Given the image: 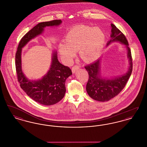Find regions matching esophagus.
I'll return each mask as SVG.
<instances>
[{
  "label": "esophagus",
  "instance_id": "esophagus-1",
  "mask_svg": "<svg viewBox=\"0 0 147 147\" xmlns=\"http://www.w3.org/2000/svg\"><path fill=\"white\" fill-rule=\"evenodd\" d=\"M79 68V66H78V65H75V66L73 67L72 68H71V70H72L73 73H76V71Z\"/></svg>",
  "mask_w": 147,
  "mask_h": 147
}]
</instances>
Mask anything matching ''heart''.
<instances>
[{"instance_id": "b5f03b06", "label": "heart", "mask_w": 147, "mask_h": 147, "mask_svg": "<svg viewBox=\"0 0 147 147\" xmlns=\"http://www.w3.org/2000/svg\"><path fill=\"white\" fill-rule=\"evenodd\" d=\"M105 35L101 29L86 26L71 28L65 37V45L61 44L59 51L63 59L70 62L79 51L81 58L85 62L96 60L101 55Z\"/></svg>"}]
</instances>
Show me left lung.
<instances>
[{"instance_id":"obj_1","label":"left lung","mask_w":147,"mask_h":147,"mask_svg":"<svg viewBox=\"0 0 147 147\" xmlns=\"http://www.w3.org/2000/svg\"><path fill=\"white\" fill-rule=\"evenodd\" d=\"M111 26L112 28L111 39L107 42V46L114 42H119L125 45L127 49V58L129 65L126 74L112 79L102 78L101 76L100 59L85 67L89 74V80L86 84V90L90 98L98 101H107L117 96L125 88L132 71L131 52L128 47V42L126 37L115 25L111 24Z\"/></svg>"}]
</instances>
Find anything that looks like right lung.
Wrapping results in <instances>:
<instances>
[{"label": "right lung", "instance_id": "add662e5", "mask_svg": "<svg viewBox=\"0 0 147 147\" xmlns=\"http://www.w3.org/2000/svg\"><path fill=\"white\" fill-rule=\"evenodd\" d=\"M61 20L42 22L38 23L24 36L19 42L15 55V66L18 80L21 89L30 98L43 105H54L61 101L65 94V82L72 74L68 67L58 61L57 51H54L52 57V62L49 70L41 79L31 80L22 72L21 67L22 49L30 40L41 35L47 26H58Z\"/></svg>", "mask_w": 147, "mask_h": 147}]
</instances>
